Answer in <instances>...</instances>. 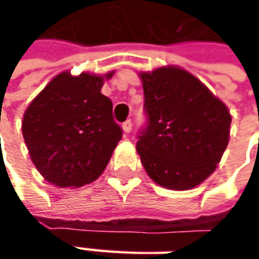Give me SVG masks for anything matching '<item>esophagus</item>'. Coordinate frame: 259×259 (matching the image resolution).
Returning a JSON list of instances; mask_svg holds the SVG:
<instances>
[{"mask_svg": "<svg viewBox=\"0 0 259 259\" xmlns=\"http://www.w3.org/2000/svg\"><path fill=\"white\" fill-rule=\"evenodd\" d=\"M122 130H124L125 133H131V130H133V122H131V119H126L124 124H122Z\"/></svg>", "mask_w": 259, "mask_h": 259, "instance_id": "obj_1", "label": "esophagus"}]
</instances>
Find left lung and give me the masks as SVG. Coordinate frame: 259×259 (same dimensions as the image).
Here are the masks:
<instances>
[{"mask_svg":"<svg viewBox=\"0 0 259 259\" xmlns=\"http://www.w3.org/2000/svg\"><path fill=\"white\" fill-rule=\"evenodd\" d=\"M148 122L137 151L147 174L170 190H189L219 164L229 143L231 114L192 73L177 66L141 72Z\"/></svg>","mask_w":259,"mask_h":259,"instance_id":"left-lung-1","label":"left lung"}]
</instances>
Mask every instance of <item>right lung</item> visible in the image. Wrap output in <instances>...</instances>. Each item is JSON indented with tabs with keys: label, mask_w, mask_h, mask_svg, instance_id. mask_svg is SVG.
<instances>
[{
	"label": "right lung",
	"mask_w": 259,
	"mask_h": 259,
	"mask_svg": "<svg viewBox=\"0 0 259 259\" xmlns=\"http://www.w3.org/2000/svg\"><path fill=\"white\" fill-rule=\"evenodd\" d=\"M105 76L62 72L35 96L23 116V137L35 168L57 187L95 182L122 137L112 102L101 94Z\"/></svg>",
	"instance_id": "1"
}]
</instances>
